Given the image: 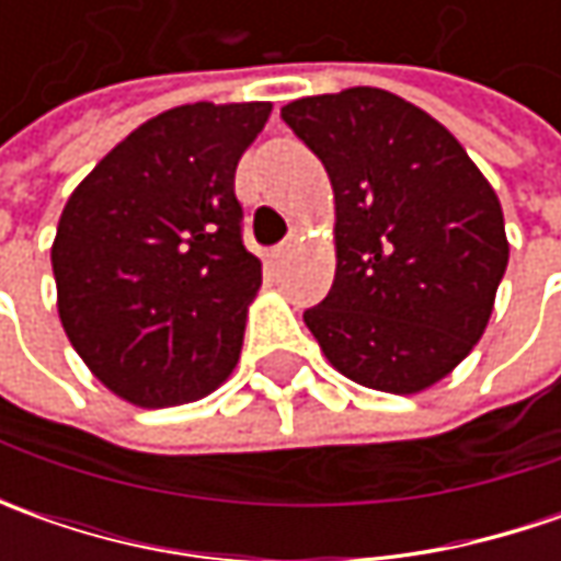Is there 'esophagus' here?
<instances>
[{
	"mask_svg": "<svg viewBox=\"0 0 561 561\" xmlns=\"http://www.w3.org/2000/svg\"><path fill=\"white\" fill-rule=\"evenodd\" d=\"M290 247H293V243H284V247H277L274 252H271V259H274V262H284V259H287V252H290Z\"/></svg>",
	"mask_w": 561,
	"mask_h": 561,
	"instance_id": "1",
	"label": "esophagus"
}]
</instances>
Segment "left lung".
<instances>
[{
	"mask_svg": "<svg viewBox=\"0 0 561 561\" xmlns=\"http://www.w3.org/2000/svg\"><path fill=\"white\" fill-rule=\"evenodd\" d=\"M334 186V287L306 318L336 371L421 393L484 336L508 265L503 205L440 121L377 87L280 108Z\"/></svg>",
	"mask_w": 561,
	"mask_h": 561,
	"instance_id": "8db88e82",
	"label": "left lung"
}]
</instances>
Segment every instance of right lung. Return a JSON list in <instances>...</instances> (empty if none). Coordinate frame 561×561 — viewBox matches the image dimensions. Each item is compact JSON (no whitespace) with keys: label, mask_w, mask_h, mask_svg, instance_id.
Listing matches in <instances>:
<instances>
[{"label":"right lung","mask_w":561,"mask_h":561,"mask_svg":"<svg viewBox=\"0 0 561 561\" xmlns=\"http://www.w3.org/2000/svg\"><path fill=\"white\" fill-rule=\"evenodd\" d=\"M268 115L271 102L168 108L68 196L53 240L58 318L124 402H196L237 368L262 262L240 240L233 174Z\"/></svg>","instance_id":"obj_1"}]
</instances>
